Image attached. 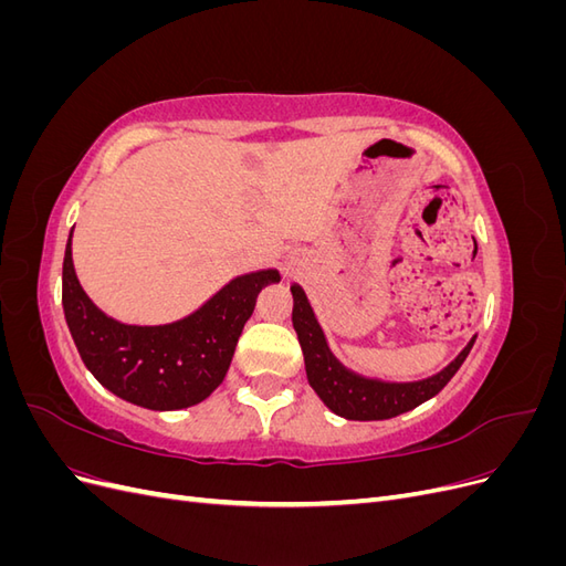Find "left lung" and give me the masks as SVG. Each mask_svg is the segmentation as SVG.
<instances>
[{
  "mask_svg": "<svg viewBox=\"0 0 566 566\" xmlns=\"http://www.w3.org/2000/svg\"><path fill=\"white\" fill-rule=\"evenodd\" d=\"M293 293V328L297 333L300 347L304 354V368L306 380L312 389L318 394L321 401L328 406L333 413L347 418V420H387L397 418L406 410H413L422 401L432 399L449 380L458 373V368L465 361L474 337L468 342L453 361L439 370L437 375L418 382H382L370 380L364 375H356L349 368L342 366L333 352L328 349V342L321 331V325L314 316L310 300H306L304 290L300 285L290 287Z\"/></svg>",
  "mask_w": 566,
  "mask_h": 566,
  "instance_id": "left-lung-1",
  "label": "left lung"
}]
</instances>
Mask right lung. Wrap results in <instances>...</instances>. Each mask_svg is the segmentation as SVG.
Segmentation results:
<instances>
[{
  "label": "right lung",
  "instance_id": "1",
  "mask_svg": "<svg viewBox=\"0 0 566 566\" xmlns=\"http://www.w3.org/2000/svg\"><path fill=\"white\" fill-rule=\"evenodd\" d=\"M71 241L73 231L63 256V312L82 361L115 397L150 410H179L208 399L224 380L260 290L281 281L273 269L245 273L181 321L127 325L106 316L84 293Z\"/></svg>",
  "mask_w": 566,
  "mask_h": 566
}]
</instances>
